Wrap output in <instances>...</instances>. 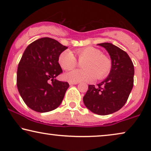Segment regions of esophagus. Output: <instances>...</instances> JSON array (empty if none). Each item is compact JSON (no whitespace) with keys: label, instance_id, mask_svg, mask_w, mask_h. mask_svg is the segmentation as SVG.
<instances>
[{"label":"esophagus","instance_id":"obj_1","mask_svg":"<svg viewBox=\"0 0 151 151\" xmlns=\"http://www.w3.org/2000/svg\"><path fill=\"white\" fill-rule=\"evenodd\" d=\"M78 82H69V84L70 85H76V84H78Z\"/></svg>","mask_w":151,"mask_h":151}]
</instances>
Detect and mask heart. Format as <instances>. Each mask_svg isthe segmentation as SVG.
Returning a JSON list of instances; mask_svg holds the SVG:
<instances>
[{
  "label": "heart",
  "instance_id": "b5f03b06",
  "mask_svg": "<svg viewBox=\"0 0 151 151\" xmlns=\"http://www.w3.org/2000/svg\"><path fill=\"white\" fill-rule=\"evenodd\" d=\"M78 60L83 69L75 70L65 75L70 82L92 81L96 77L103 79L109 75L111 68V62L101 50L94 47H86L75 51ZM59 63L65 70H70L76 67V59L70 50H66L61 52L59 57Z\"/></svg>",
  "mask_w": 151,
  "mask_h": 151
}]
</instances>
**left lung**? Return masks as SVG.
I'll return each instance as SVG.
<instances>
[{"mask_svg": "<svg viewBox=\"0 0 151 151\" xmlns=\"http://www.w3.org/2000/svg\"><path fill=\"white\" fill-rule=\"evenodd\" d=\"M98 45L109 54L111 68L97 86L89 85L83 103L93 113L105 116L118 111L126 103L133 86L134 66L128 54L118 46L107 42Z\"/></svg>", "mask_w": 151, "mask_h": 151, "instance_id": "1", "label": "left lung"}]
</instances>
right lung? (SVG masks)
Wrapping results in <instances>:
<instances>
[{"mask_svg": "<svg viewBox=\"0 0 151 151\" xmlns=\"http://www.w3.org/2000/svg\"><path fill=\"white\" fill-rule=\"evenodd\" d=\"M67 48L54 39L42 37L25 49L18 63L17 87L31 109L44 113L60 105L69 84L55 78L62 73L59 57Z\"/></svg>", "mask_w": 151, "mask_h": 151, "instance_id": "obj_1", "label": "right lung"}]
</instances>
